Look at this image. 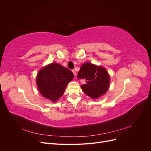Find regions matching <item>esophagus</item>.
Returning <instances> with one entry per match:
<instances>
[{"label": "esophagus", "instance_id": "34e87169", "mask_svg": "<svg viewBox=\"0 0 151 151\" xmlns=\"http://www.w3.org/2000/svg\"><path fill=\"white\" fill-rule=\"evenodd\" d=\"M72 72L74 73V75L76 76V70H72Z\"/></svg>", "mask_w": 151, "mask_h": 151}]
</instances>
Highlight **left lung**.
I'll return each instance as SVG.
<instances>
[{"instance_id": "obj_1", "label": "left lung", "mask_w": 151, "mask_h": 151, "mask_svg": "<svg viewBox=\"0 0 151 151\" xmlns=\"http://www.w3.org/2000/svg\"><path fill=\"white\" fill-rule=\"evenodd\" d=\"M77 78L84 79L86 84L81 85L85 94L93 99H97L106 93L109 86V76L101 66L89 62L82 65Z\"/></svg>"}]
</instances>
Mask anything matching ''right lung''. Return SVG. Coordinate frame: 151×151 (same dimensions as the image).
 <instances>
[{
  "label": "right lung",
  "instance_id": "1",
  "mask_svg": "<svg viewBox=\"0 0 151 151\" xmlns=\"http://www.w3.org/2000/svg\"><path fill=\"white\" fill-rule=\"evenodd\" d=\"M74 78L71 70L56 63L41 69L36 76V84L43 97L55 102L63 94L67 84Z\"/></svg>",
  "mask_w": 151,
  "mask_h": 151
}]
</instances>
